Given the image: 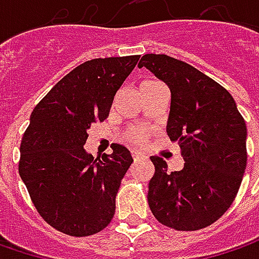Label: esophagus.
<instances>
[{"label": "esophagus", "mask_w": 259, "mask_h": 259, "mask_svg": "<svg viewBox=\"0 0 259 259\" xmlns=\"http://www.w3.org/2000/svg\"><path fill=\"white\" fill-rule=\"evenodd\" d=\"M131 155H133V158H134L135 161H138V160H145V158H147V155L143 154V153H140V151H133Z\"/></svg>", "instance_id": "34e87169"}]
</instances>
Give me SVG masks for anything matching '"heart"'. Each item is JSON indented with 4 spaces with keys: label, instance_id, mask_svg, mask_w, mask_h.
<instances>
[{
    "label": "heart",
    "instance_id": "obj_1",
    "mask_svg": "<svg viewBox=\"0 0 259 259\" xmlns=\"http://www.w3.org/2000/svg\"><path fill=\"white\" fill-rule=\"evenodd\" d=\"M160 85V82L157 80H151V79H147V80H143L140 83V94L144 92V91H148L154 86ZM148 137V131L145 130L144 126H140V125H131L128 126L122 134V141L130 145H134V147H138V145H143L145 143Z\"/></svg>",
    "mask_w": 259,
    "mask_h": 259
}]
</instances>
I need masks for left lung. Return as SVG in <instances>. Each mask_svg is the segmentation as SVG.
I'll return each mask as SVG.
<instances>
[{
    "instance_id": "1",
    "label": "left lung",
    "mask_w": 259,
    "mask_h": 259,
    "mask_svg": "<svg viewBox=\"0 0 259 259\" xmlns=\"http://www.w3.org/2000/svg\"><path fill=\"white\" fill-rule=\"evenodd\" d=\"M147 67L171 92L167 135L183 155L180 171H168L153 155L148 204L160 224L199 231L231 207L246 167V125L232 95L193 66L167 55H144Z\"/></svg>"
}]
</instances>
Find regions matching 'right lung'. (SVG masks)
Masks as SVG:
<instances>
[{"instance_id": "obj_1", "label": "right lung", "mask_w": 259, "mask_h": 259, "mask_svg": "<svg viewBox=\"0 0 259 259\" xmlns=\"http://www.w3.org/2000/svg\"><path fill=\"white\" fill-rule=\"evenodd\" d=\"M140 56L94 59L59 80L37 104L20 145L18 173L37 212L70 236L106 228L115 197L133 163L124 145L95 158L83 145L88 130L108 118L116 91Z\"/></svg>"}]
</instances>
